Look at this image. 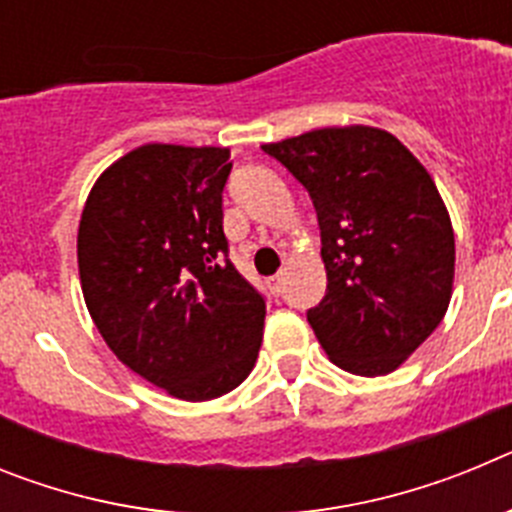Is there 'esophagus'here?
Returning <instances> with one entry per match:
<instances>
[{
	"instance_id": "esophagus-1",
	"label": "esophagus",
	"mask_w": 512,
	"mask_h": 512,
	"mask_svg": "<svg viewBox=\"0 0 512 512\" xmlns=\"http://www.w3.org/2000/svg\"><path fill=\"white\" fill-rule=\"evenodd\" d=\"M282 284H284V274H274V277L266 279V287L271 289V295H279V292H282Z\"/></svg>"
}]
</instances>
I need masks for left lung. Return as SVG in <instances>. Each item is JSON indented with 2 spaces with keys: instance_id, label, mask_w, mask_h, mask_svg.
Wrapping results in <instances>:
<instances>
[{
  "instance_id": "8db88e82",
  "label": "left lung",
  "mask_w": 512,
  "mask_h": 512,
  "mask_svg": "<svg viewBox=\"0 0 512 512\" xmlns=\"http://www.w3.org/2000/svg\"><path fill=\"white\" fill-rule=\"evenodd\" d=\"M318 212L328 292L307 312L343 372L382 377L441 323L454 289V228L441 194L400 140L372 125L266 143Z\"/></svg>"
}]
</instances>
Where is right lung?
Wrapping results in <instances>:
<instances>
[{
    "label": "right lung",
    "instance_id": "add662e5",
    "mask_svg": "<svg viewBox=\"0 0 512 512\" xmlns=\"http://www.w3.org/2000/svg\"><path fill=\"white\" fill-rule=\"evenodd\" d=\"M228 148L146 143L99 174L81 212L84 302L122 364L187 402L235 390L264 336V297L228 261Z\"/></svg>",
    "mask_w": 512,
    "mask_h": 512
}]
</instances>
